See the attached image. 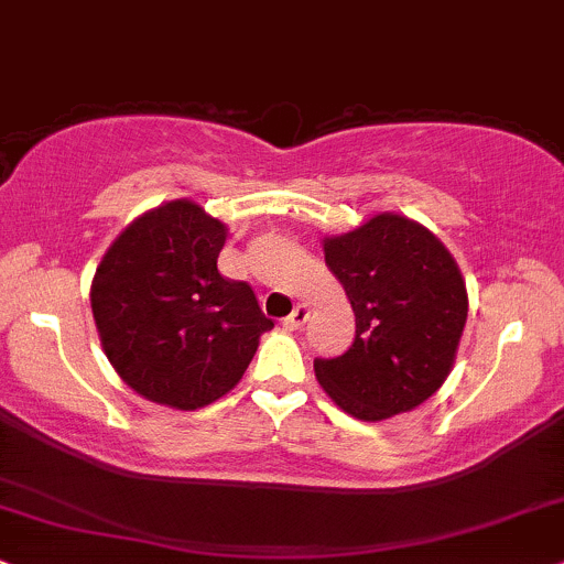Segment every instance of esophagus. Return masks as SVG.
Wrapping results in <instances>:
<instances>
[{
  "label": "esophagus",
  "instance_id": "obj_1",
  "mask_svg": "<svg viewBox=\"0 0 564 564\" xmlns=\"http://www.w3.org/2000/svg\"><path fill=\"white\" fill-rule=\"evenodd\" d=\"M308 314H311L308 305H305V303H297L293 314H290L288 318H284V326H288V329H301V326H303L305 322H308Z\"/></svg>",
  "mask_w": 564,
  "mask_h": 564
}]
</instances>
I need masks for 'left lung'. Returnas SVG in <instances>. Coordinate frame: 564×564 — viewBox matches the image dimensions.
<instances>
[{"label": "left lung", "instance_id": "left-lung-1", "mask_svg": "<svg viewBox=\"0 0 564 564\" xmlns=\"http://www.w3.org/2000/svg\"><path fill=\"white\" fill-rule=\"evenodd\" d=\"M326 267L356 311V339L339 358H316L324 392L358 421L419 408L455 366L468 290L444 242L421 221L373 214L324 238Z\"/></svg>", "mask_w": 564, "mask_h": 564}]
</instances>
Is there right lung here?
Wrapping results in <instances>:
<instances>
[{"label":"right lung","instance_id":"1","mask_svg":"<svg viewBox=\"0 0 564 564\" xmlns=\"http://www.w3.org/2000/svg\"><path fill=\"white\" fill-rule=\"evenodd\" d=\"M225 240V221L196 200H164L130 221L96 267L90 311L101 350L141 398L175 410L212 405L274 326L248 282L221 276Z\"/></svg>","mask_w":564,"mask_h":564}]
</instances>
